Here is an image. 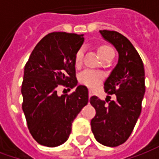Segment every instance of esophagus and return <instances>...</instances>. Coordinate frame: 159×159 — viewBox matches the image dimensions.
<instances>
[{"label": "esophagus", "mask_w": 159, "mask_h": 159, "mask_svg": "<svg viewBox=\"0 0 159 159\" xmlns=\"http://www.w3.org/2000/svg\"><path fill=\"white\" fill-rule=\"evenodd\" d=\"M92 96V92H91V90H89V97H91Z\"/></svg>", "instance_id": "esophagus-1"}]
</instances>
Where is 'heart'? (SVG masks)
Segmentation results:
<instances>
[{"label":"heart","mask_w":159,"mask_h":159,"mask_svg":"<svg viewBox=\"0 0 159 159\" xmlns=\"http://www.w3.org/2000/svg\"><path fill=\"white\" fill-rule=\"evenodd\" d=\"M98 52L100 53V57L103 59L107 58L108 56L114 54L113 49L111 48L110 46L107 45V44H101V45L98 48ZM83 49H79L76 53L75 56V63L76 66L81 65V63L83 61ZM104 78L103 73L100 72V71H96V70H93L87 69L83 70V72H81L79 76L80 82L90 88H93V87L97 86L98 84H100Z\"/></svg>","instance_id":"obj_1"}]
</instances>
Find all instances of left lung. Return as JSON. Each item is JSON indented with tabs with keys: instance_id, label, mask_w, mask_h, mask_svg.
<instances>
[{
	"instance_id": "1",
	"label": "left lung",
	"mask_w": 159,
	"mask_h": 159,
	"mask_svg": "<svg viewBox=\"0 0 159 159\" xmlns=\"http://www.w3.org/2000/svg\"><path fill=\"white\" fill-rule=\"evenodd\" d=\"M104 39L116 48L118 62L104 83L105 92L115 94L116 100L90 98L96 111L91 120V129L98 142L107 147L124 143L133 131L141 111L145 86L143 62L132 43L114 30H100Z\"/></svg>"
}]
</instances>
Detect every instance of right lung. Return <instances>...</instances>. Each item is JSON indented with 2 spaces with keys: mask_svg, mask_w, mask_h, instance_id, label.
I'll return each instance as SVG.
<instances>
[{
  "mask_svg": "<svg viewBox=\"0 0 159 159\" xmlns=\"http://www.w3.org/2000/svg\"><path fill=\"white\" fill-rule=\"evenodd\" d=\"M83 35L52 32L40 41L25 66L21 93L27 126L42 146L58 147L71 132V124L89 102V90L79 85L70 94L59 96V85H77L75 56Z\"/></svg>",
  "mask_w": 159,
  "mask_h": 159,
  "instance_id": "obj_1",
  "label": "right lung"
}]
</instances>
